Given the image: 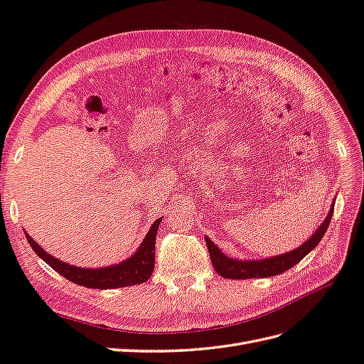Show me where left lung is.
Wrapping results in <instances>:
<instances>
[{"label": "left lung", "mask_w": 364, "mask_h": 364, "mask_svg": "<svg viewBox=\"0 0 364 364\" xmlns=\"http://www.w3.org/2000/svg\"><path fill=\"white\" fill-rule=\"evenodd\" d=\"M332 212H334V204L331 205L329 215L323 221L316 233L309 237L306 242H304L296 250L288 252L285 255L267 257V259H256V261H240V259H230L227 257L220 248H218L209 237H205L207 250L210 255V261L215 268V272L223 276L224 279H253V277H269L287 272L291 267H294L300 259H304L317 244L321 241V237L326 233V228L331 223Z\"/></svg>", "instance_id": "8db88e82"}]
</instances>
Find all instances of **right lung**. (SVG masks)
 <instances>
[{"label":"right lung","mask_w":364,"mask_h":364,"mask_svg":"<svg viewBox=\"0 0 364 364\" xmlns=\"http://www.w3.org/2000/svg\"><path fill=\"white\" fill-rule=\"evenodd\" d=\"M160 223L161 218L152 224L151 230L148 232L146 237H144V241L139 247L136 255H132L124 262L107 268H79L75 265L65 264L51 255L46 253L43 248L38 245V242H35L28 235L27 241L30 247L35 250V253L43 259V261H46V264H48L60 276L68 279L70 282L97 289L122 288L143 284L151 277L155 262V237H157Z\"/></svg>","instance_id":"1"}]
</instances>
